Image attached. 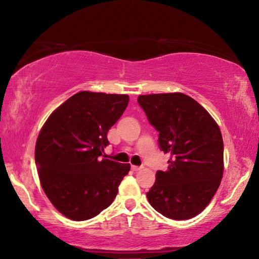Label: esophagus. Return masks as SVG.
<instances>
[{
	"label": "esophagus",
	"instance_id": "obj_1",
	"mask_svg": "<svg viewBox=\"0 0 259 259\" xmlns=\"http://www.w3.org/2000/svg\"><path fill=\"white\" fill-rule=\"evenodd\" d=\"M131 169L134 170V171H139V170L142 169V167H139V166H133L131 167Z\"/></svg>",
	"mask_w": 259,
	"mask_h": 259
}]
</instances>
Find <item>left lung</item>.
<instances>
[{
  "label": "left lung",
  "instance_id": "left-lung-1",
  "mask_svg": "<svg viewBox=\"0 0 259 259\" xmlns=\"http://www.w3.org/2000/svg\"><path fill=\"white\" fill-rule=\"evenodd\" d=\"M159 147L170 153L147 198L164 217L186 221L200 213L216 194L224 172L221 129L207 110L184 93L139 96Z\"/></svg>",
  "mask_w": 259,
  "mask_h": 259
}]
</instances>
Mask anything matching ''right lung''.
Instances as JSON below:
<instances>
[{
  "label": "right lung",
  "mask_w": 259,
  "mask_h": 259,
  "mask_svg": "<svg viewBox=\"0 0 259 259\" xmlns=\"http://www.w3.org/2000/svg\"><path fill=\"white\" fill-rule=\"evenodd\" d=\"M129 103L126 95L81 91L48 118L35 145L38 178L49 200L75 222L96 217L111 205L130 170L104 157L109 129Z\"/></svg>",
  "instance_id": "right-lung-1"
}]
</instances>
